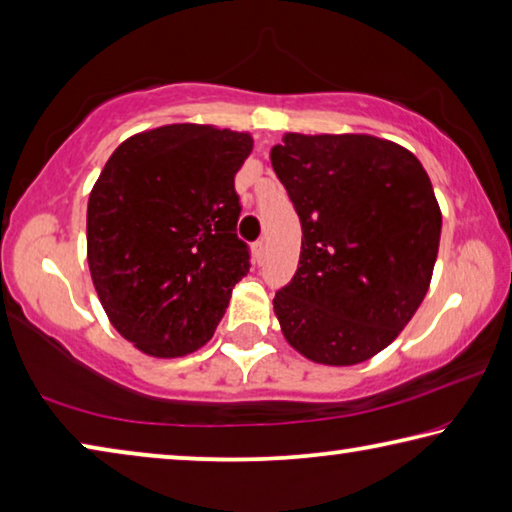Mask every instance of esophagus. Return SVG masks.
I'll return each instance as SVG.
<instances>
[{
  "instance_id": "obj_1",
  "label": "esophagus",
  "mask_w": 512,
  "mask_h": 512,
  "mask_svg": "<svg viewBox=\"0 0 512 512\" xmlns=\"http://www.w3.org/2000/svg\"><path fill=\"white\" fill-rule=\"evenodd\" d=\"M253 255H255V262L257 264H262L264 259H266V239L264 237L257 239L255 244H253Z\"/></svg>"
}]
</instances>
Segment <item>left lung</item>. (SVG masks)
I'll return each instance as SVG.
<instances>
[{"mask_svg": "<svg viewBox=\"0 0 512 512\" xmlns=\"http://www.w3.org/2000/svg\"><path fill=\"white\" fill-rule=\"evenodd\" d=\"M271 164L302 228L298 271L273 298L282 332L316 363L366 361L429 289L443 219L427 171L370 135L289 133Z\"/></svg>", "mask_w": 512, "mask_h": 512, "instance_id": "1", "label": "left lung"}]
</instances>
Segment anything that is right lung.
Masks as SVG:
<instances>
[{
	"mask_svg": "<svg viewBox=\"0 0 512 512\" xmlns=\"http://www.w3.org/2000/svg\"><path fill=\"white\" fill-rule=\"evenodd\" d=\"M246 133L171 124L117 146L88 201V264L117 332L153 357L212 339L250 271L235 173Z\"/></svg>",
	"mask_w": 512,
	"mask_h": 512,
	"instance_id": "add662e5",
	"label": "right lung"
}]
</instances>
